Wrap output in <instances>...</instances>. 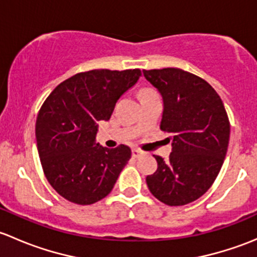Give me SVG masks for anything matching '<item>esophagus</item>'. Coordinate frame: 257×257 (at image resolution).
Listing matches in <instances>:
<instances>
[{
  "label": "esophagus",
  "mask_w": 257,
  "mask_h": 257,
  "mask_svg": "<svg viewBox=\"0 0 257 257\" xmlns=\"http://www.w3.org/2000/svg\"><path fill=\"white\" fill-rule=\"evenodd\" d=\"M142 154H143V150L138 149V148H133V149H132V155H133V158L141 157Z\"/></svg>",
  "instance_id": "esophagus-1"
}]
</instances>
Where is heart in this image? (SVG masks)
I'll use <instances>...</instances> for the list:
<instances>
[{"instance_id": "obj_1", "label": "heart", "mask_w": 257, "mask_h": 257, "mask_svg": "<svg viewBox=\"0 0 257 257\" xmlns=\"http://www.w3.org/2000/svg\"><path fill=\"white\" fill-rule=\"evenodd\" d=\"M148 92H153V90H148ZM148 92H145V93H148Z\"/></svg>"}]
</instances>
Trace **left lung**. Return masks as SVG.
Returning a JSON list of instances; mask_svg holds the SVG:
<instances>
[{"label":"left lung","instance_id":"left-lung-1","mask_svg":"<svg viewBox=\"0 0 257 257\" xmlns=\"http://www.w3.org/2000/svg\"><path fill=\"white\" fill-rule=\"evenodd\" d=\"M144 77L162 94L163 132L172 134L173 150L165 162L154 155L158 169L147 185L169 206L193 203L209 190L224 163L230 121L216 90L205 79L180 68L144 69Z\"/></svg>","mask_w":257,"mask_h":257}]
</instances>
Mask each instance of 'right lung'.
Masks as SVG:
<instances>
[{
    "label": "right lung",
    "instance_id": "right-lung-1",
    "mask_svg": "<svg viewBox=\"0 0 257 257\" xmlns=\"http://www.w3.org/2000/svg\"><path fill=\"white\" fill-rule=\"evenodd\" d=\"M139 68L80 72L57 85L36 121L41 165L52 188L68 201L90 205L112 191L131 159V148L95 143L98 121L108 120L116 100L137 83Z\"/></svg>",
    "mask_w": 257,
    "mask_h": 257
}]
</instances>
